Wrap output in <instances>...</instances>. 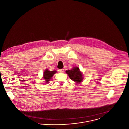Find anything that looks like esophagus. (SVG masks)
<instances>
[{
    "label": "esophagus",
    "instance_id": "34e87169",
    "mask_svg": "<svg viewBox=\"0 0 129 129\" xmlns=\"http://www.w3.org/2000/svg\"><path fill=\"white\" fill-rule=\"evenodd\" d=\"M59 72L60 73H63L64 72V70L63 69H60V70H59Z\"/></svg>",
    "mask_w": 129,
    "mask_h": 129
}]
</instances>
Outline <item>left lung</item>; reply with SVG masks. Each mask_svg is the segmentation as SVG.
Wrapping results in <instances>:
<instances>
[{
	"instance_id": "left-lung-1",
	"label": "left lung",
	"mask_w": 129,
	"mask_h": 129,
	"mask_svg": "<svg viewBox=\"0 0 129 129\" xmlns=\"http://www.w3.org/2000/svg\"><path fill=\"white\" fill-rule=\"evenodd\" d=\"M66 72L69 75L70 79L77 83H81L83 79L82 73L78 67H74L71 70L66 71Z\"/></svg>"
}]
</instances>
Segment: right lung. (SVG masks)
<instances>
[{
    "instance_id": "obj_1",
    "label": "right lung",
    "mask_w": 129,
    "mask_h": 129,
    "mask_svg": "<svg viewBox=\"0 0 129 129\" xmlns=\"http://www.w3.org/2000/svg\"><path fill=\"white\" fill-rule=\"evenodd\" d=\"M55 73H56V71H49L48 69L45 71V72H44L43 76H44V79L45 80V81H46L47 83L49 82L50 79L52 77L53 75L55 74Z\"/></svg>"
}]
</instances>
